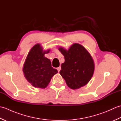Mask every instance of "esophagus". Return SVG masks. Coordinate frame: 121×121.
<instances>
[{
    "label": "esophagus",
    "instance_id": "obj_1",
    "mask_svg": "<svg viewBox=\"0 0 121 121\" xmlns=\"http://www.w3.org/2000/svg\"><path fill=\"white\" fill-rule=\"evenodd\" d=\"M61 66H59V67H58V68H57V70H58V71L59 72H60V70H61Z\"/></svg>",
    "mask_w": 121,
    "mask_h": 121
}]
</instances>
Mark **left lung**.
I'll return each instance as SVG.
<instances>
[{
    "mask_svg": "<svg viewBox=\"0 0 121 121\" xmlns=\"http://www.w3.org/2000/svg\"><path fill=\"white\" fill-rule=\"evenodd\" d=\"M65 56L60 74L69 87L76 89L85 85L93 75L95 65L91 56L83 46L75 43L69 50L60 47Z\"/></svg>",
    "mask_w": 121,
    "mask_h": 121,
    "instance_id": "left-lung-1",
    "label": "left lung"
}]
</instances>
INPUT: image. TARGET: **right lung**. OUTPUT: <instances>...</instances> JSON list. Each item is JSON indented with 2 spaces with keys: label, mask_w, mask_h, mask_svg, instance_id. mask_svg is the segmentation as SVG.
<instances>
[{
  "label": "right lung",
  "mask_w": 121,
  "mask_h": 121,
  "mask_svg": "<svg viewBox=\"0 0 121 121\" xmlns=\"http://www.w3.org/2000/svg\"><path fill=\"white\" fill-rule=\"evenodd\" d=\"M49 51H43L38 43L30 49L25 60L23 71L27 81L35 87L46 88L53 76L58 73L51 66L49 59L45 57V54Z\"/></svg>",
  "instance_id": "obj_1"
}]
</instances>
